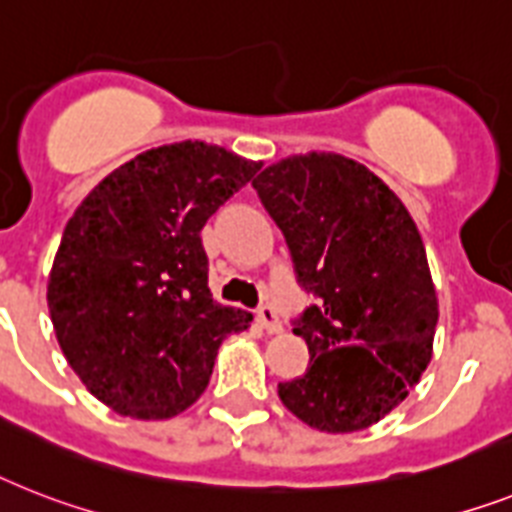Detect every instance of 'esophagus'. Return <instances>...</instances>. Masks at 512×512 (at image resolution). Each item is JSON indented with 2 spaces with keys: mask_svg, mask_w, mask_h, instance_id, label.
Returning <instances> with one entry per match:
<instances>
[{
  "mask_svg": "<svg viewBox=\"0 0 512 512\" xmlns=\"http://www.w3.org/2000/svg\"><path fill=\"white\" fill-rule=\"evenodd\" d=\"M256 322H259V327L264 329V332H269V335H280L282 332V322L280 316H277V311L269 306L259 308V314H256Z\"/></svg>",
  "mask_w": 512,
  "mask_h": 512,
  "instance_id": "34e87169",
  "label": "esophagus"
}]
</instances>
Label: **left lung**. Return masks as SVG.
Wrapping results in <instances>:
<instances>
[{
  "instance_id": "8db88e82",
  "label": "left lung",
  "mask_w": 512,
  "mask_h": 512,
  "mask_svg": "<svg viewBox=\"0 0 512 512\" xmlns=\"http://www.w3.org/2000/svg\"><path fill=\"white\" fill-rule=\"evenodd\" d=\"M253 188L319 298L293 329L308 345L306 374L277 395L319 432L369 429L432 361L437 290L416 222L382 177L335 151L285 156Z\"/></svg>"
}]
</instances>
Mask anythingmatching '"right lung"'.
I'll return each mask as SVG.
<instances>
[{
  "label": "right lung",
  "mask_w": 512,
  "mask_h": 512,
  "mask_svg": "<svg viewBox=\"0 0 512 512\" xmlns=\"http://www.w3.org/2000/svg\"><path fill=\"white\" fill-rule=\"evenodd\" d=\"M261 164L204 141L159 146L109 172L67 222L46 285L54 335L114 413L188 411L222 340L251 327L211 298L201 230Z\"/></svg>",
  "instance_id": "right-lung-1"
}]
</instances>
